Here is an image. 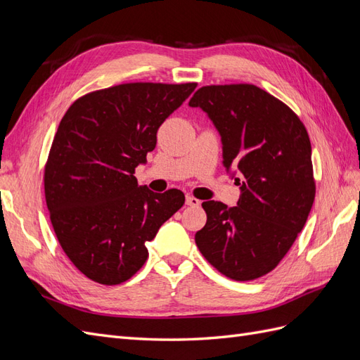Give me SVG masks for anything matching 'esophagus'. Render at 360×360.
<instances>
[{"label":"esophagus","mask_w":360,"mask_h":360,"mask_svg":"<svg viewBox=\"0 0 360 360\" xmlns=\"http://www.w3.org/2000/svg\"><path fill=\"white\" fill-rule=\"evenodd\" d=\"M186 204L191 205V207H200V205H201V201H200L198 198L192 197V195H188V197H186Z\"/></svg>","instance_id":"34e87169"}]
</instances>
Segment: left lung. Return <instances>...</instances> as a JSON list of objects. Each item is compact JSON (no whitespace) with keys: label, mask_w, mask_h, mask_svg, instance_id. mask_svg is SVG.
I'll use <instances>...</instances> for the list:
<instances>
[{"label":"left lung","mask_w":360,"mask_h":360,"mask_svg":"<svg viewBox=\"0 0 360 360\" xmlns=\"http://www.w3.org/2000/svg\"><path fill=\"white\" fill-rule=\"evenodd\" d=\"M189 106L210 117L225 168L243 179H236L242 191L236 207L202 202L207 222L195 243L226 278L264 276L292 246L315 198L307 127L284 102L252 84L201 86Z\"/></svg>","instance_id":"obj_1"}]
</instances>
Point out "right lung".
I'll return each mask as SVG.
<instances>
[{
    "instance_id": "obj_1",
    "label": "right lung",
    "mask_w": 360,
    "mask_h": 360,
    "mask_svg": "<svg viewBox=\"0 0 360 360\" xmlns=\"http://www.w3.org/2000/svg\"><path fill=\"white\" fill-rule=\"evenodd\" d=\"M197 82H130L76 99L61 118L45 165L51 224L73 266L103 285L132 278L146 243L184 204V193L138 186L135 168L158 129Z\"/></svg>"
}]
</instances>
